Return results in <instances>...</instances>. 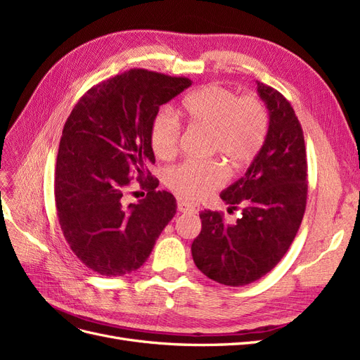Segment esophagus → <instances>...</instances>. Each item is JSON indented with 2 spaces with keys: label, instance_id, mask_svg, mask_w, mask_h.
Returning a JSON list of instances; mask_svg holds the SVG:
<instances>
[{
  "label": "esophagus",
  "instance_id": "1",
  "mask_svg": "<svg viewBox=\"0 0 360 360\" xmlns=\"http://www.w3.org/2000/svg\"><path fill=\"white\" fill-rule=\"evenodd\" d=\"M177 209H179V212H181V213H193V212H195V207H193L192 204H189L188 201H184V200H179Z\"/></svg>",
  "mask_w": 360,
  "mask_h": 360
}]
</instances>
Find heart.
Listing matches in <instances>:
<instances>
[{"instance_id":"heart-1","label":"heart","mask_w":360,"mask_h":360,"mask_svg":"<svg viewBox=\"0 0 360 360\" xmlns=\"http://www.w3.org/2000/svg\"><path fill=\"white\" fill-rule=\"evenodd\" d=\"M191 127L209 132L207 153L219 156L234 171H243L263 150L269 134V112L257 94L238 96L226 86L210 84L189 94L181 103ZM150 146L159 159L177 153L181 124L168 108L151 120ZM228 172L219 160L183 162L167 171V186L188 200H201L221 189Z\"/></svg>"}]
</instances>
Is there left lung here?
Returning a JSON list of instances; mask_svg holds the SVG:
<instances>
[{"mask_svg":"<svg viewBox=\"0 0 360 360\" xmlns=\"http://www.w3.org/2000/svg\"><path fill=\"white\" fill-rule=\"evenodd\" d=\"M270 122L263 150L245 176L221 198L240 210L234 224L222 212L204 210L192 257L202 274L230 287L267 275L287 254L302 224L308 198V163L303 130L290 102L257 81Z\"/></svg>","mask_w":360,"mask_h":360,"instance_id":"8db88e82","label":"left lung"}]
</instances>
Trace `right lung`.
<instances>
[{"mask_svg":"<svg viewBox=\"0 0 360 360\" xmlns=\"http://www.w3.org/2000/svg\"><path fill=\"white\" fill-rule=\"evenodd\" d=\"M192 84L184 76L130 69L86 91L66 120L56 181L64 238L82 264L102 276H124L146 263L176 214L174 195L158 191L150 124L159 106ZM136 178L146 198L126 205Z\"/></svg>","mask_w":360,"mask_h":360,"instance_id":"add662e5","label":"right lung"}]
</instances>
